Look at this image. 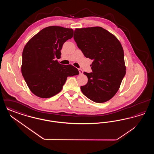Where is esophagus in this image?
Segmentation results:
<instances>
[{"instance_id":"34e87169","label":"esophagus","mask_w":154,"mask_h":154,"mask_svg":"<svg viewBox=\"0 0 154 154\" xmlns=\"http://www.w3.org/2000/svg\"><path fill=\"white\" fill-rule=\"evenodd\" d=\"M79 70L80 74H82L83 73V71H82V70H81V69H79Z\"/></svg>"}]
</instances>
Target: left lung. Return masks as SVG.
I'll list each match as a JSON object with an SVG mask.
<instances>
[{
	"instance_id": "left-lung-1",
	"label": "left lung",
	"mask_w": 154,
	"mask_h": 154,
	"mask_svg": "<svg viewBox=\"0 0 154 154\" xmlns=\"http://www.w3.org/2000/svg\"><path fill=\"white\" fill-rule=\"evenodd\" d=\"M73 37L84 56L93 60L92 72H84L88 80L81 87L82 92L96 103L109 100L126 74L122 45L114 35L99 26L75 29Z\"/></svg>"
}]
</instances>
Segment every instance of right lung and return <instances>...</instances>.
<instances>
[{
  "mask_svg": "<svg viewBox=\"0 0 154 154\" xmlns=\"http://www.w3.org/2000/svg\"><path fill=\"white\" fill-rule=\"evenodd\" d=\"M73 36V30L48 26L40 30L25 45L21 72L31 92L42 98L54 96L62 90L67 77L79 74L71 65L59 63L63 44Z\"/></svg>",
  "mask_w": 154,
  "mask_h": 154,
  "instance_id": "add662e5",
  "label": "right lung"
}]
</instances>
